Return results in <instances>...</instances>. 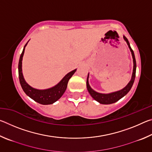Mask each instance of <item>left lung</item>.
I'll return each instance as SVG.
<instances>
[{"mask_svg": "<svg viewBox=\"0 0 152 152\" xmlns=\"http://www.w3.org/2000/svg\"><path fill=\"white\" fill-rule=\"evenodd\" d=\"M123 39L127 43L129 48L131 51V53H132V56L133 58V73L132 76V78H131L130 81L129 82V83L126 85L124 88H122L121 90L118 91H115L113 92H110V93H100V92H98L96 91H94L92 89L91 86H90L89 82H88V78H89V73L88 74V77H87V80H86V87L87 90L89 92V94H91V96L93 98V99L99 102V103L103 104H109L114 103V102H116L117 101L120 100L121 98L125 96L126 94H127L129 91L132 88V87L133 84V82L135 80V72H136V61H135V58L134 55V52H133V50L131 48L128 39L126 38L125 35H123Z\"/></svg>", "mask_w": 152, "mask_h": 152, "instance_id": "left-lung-1", "label": "left lung"}]
</instances>
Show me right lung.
I'll return each mask as SVG.
<instances>
[{
	"label": "right lung",
	"instance_id": "right-lung-1",
	"mask_svg": "<svg viewBox=\"0 0 152 152\" xmlns=\"http://www.w3.org/2000/svg\"><path fill=\"white\" fill-rule=\"evenodd\" d=\"M28 42H29V41L24 46L22 53L20 54L19 61V66H18V69H19V78L20 86H21L25 94L28 96H29L31 99L34 100L35 102H38V103L45 105L54 103L55 102L60 99L61 96L65 92L69 80L72 76L73 74L75 73L76 69L67 74L57 84H56L55 86L51 87L50 88L41 90L33 88L32 86H31L25 81L22 71L23 57L24 55L25 47L27 46Z\"/></svg>",
	"mask_w": 152,
	"mask_h": 152
}]
</instances>
